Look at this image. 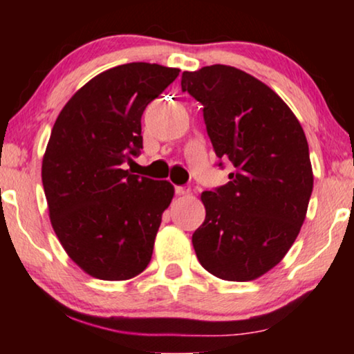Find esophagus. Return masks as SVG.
<instances>
[{
    "label": "esophagus",
    "instance_id": "34e87169",
    "mask_svg": "<svg viewBox=\"0 0 354 354\" xmlns=\"http://www.w3.org/2000/svg\"><path fill=\"white\" fill-rule=\"evenodd\" d=\"M176 193L178 196H188V195H192V188L188 187V185H177L176 187Z\"/></svg>",
    "mask_w": 354,
    "mask_h": 354
}]
</instances>
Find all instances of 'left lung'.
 I'll list each match as a JSON object with an SVG mask.
<instances>
[{
	"instance_id": "1",
	"label": "left lung",
	"mask_w": 354,
	"mask_h": 354,
	"mask_svg": "<svg viewBox=\"0 0 354 354\" xmlns=\"http://www.w3.org/2000/svg\"><path fill=\"white\" fill-rule=\"evenodd\" d=\"M182 90L203 104L217 158L235 167L225 185L201 193L196 258L222 280H254L283 259L306 217L314 182L306 135L272 88L236 67L185 71Z\"/></svg>"
}]
</instances>
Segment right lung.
I'll return each instance as SVG.
<instances>
[{"instance_id": "right-lung-1", "label": "right lung", "mask_w": 354, "mask_h": 354, "mask_svg": "<svg viewBox=\"0 0 354 354\" xmlns=\"http://www.w3.org/2000/svg\"><path fill=\"white\" fill-rule=\"evenodd\" d=\"M180 69L130 62L101 72L57 115L41 164L51 225L79 268L101 280H129L151 261L167 180L122 169L143 148L142 114Z\"/></svg>"}]
</instances>
